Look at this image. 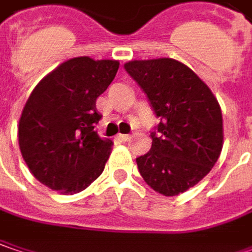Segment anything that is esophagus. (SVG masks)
Masks as SVG:
<instances>
[{
    "mask_svg": "<svg viewBox=\"0 0 252 252\" xmlns=\"http://www.w3.org/2000/svg\"><path fill=\"white\" fill-rule=\"evenodd\" d=\"M118 140L121 141V142H126L131 138V135H128V134H118V137H117Z\"/></svg>",
    "mask_w": 252,
    "mask_h": 252,
    "instance_id": "1",
    "label": "esophagus"
}]
</instances>
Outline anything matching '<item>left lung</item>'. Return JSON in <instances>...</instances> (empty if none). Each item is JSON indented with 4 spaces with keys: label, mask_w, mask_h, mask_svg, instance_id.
<instances>
[{
    "label": "left lung",
    "mask_w": 252,
    "mask_h": 252,
    "mask_svg": "<svg viewBox=\"0 0 252 252\" xmlns=\"http://www.w3.org/2000/svg\"><path fill=\"white\" fill-rule=\"evenodd\" d=\"M126 71L147 94L159 124L151 150L137 158L141 177L172 197L198 184L222 148V115L210 88L180 61H129Z\"/></svg>",
    "instance_id": "1"
}]
</instances>
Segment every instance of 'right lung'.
<instances>
[{
    "mask_svg": "<svg viewBox=\"0 0 252 252\" xmlns=\"http://www.w3.org/2000/svg\"><path fill=\"white\" fill-rule=\"evenodd\" d=\"M120 63L78 57L55 68L34 88L23 110L18 142L24 161L39 183L63 194L85 189L101 175L112 142L94 128L101 95Z\"/></svg>",
    "mask_w": 252,
    "mask_h": 252,
    "instance_id": "add662e5",
    "label": "right lung"
}]
</instances>
